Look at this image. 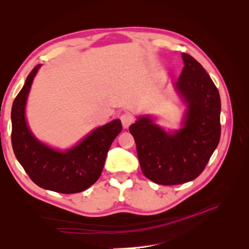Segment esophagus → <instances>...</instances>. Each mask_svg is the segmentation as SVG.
Wrapping results in <instances>:
<instances>
[{
  "label": "esophagus",
  "instance_id": "34e87169",
  "mask_svg": "<svg viewBox=\"0 0 249 249\" xmlns=\"http://www.w3.org/2000/svg\"><path fill=\"white\" fill-rule=\"evenodd\" d=\"M120 120H122L123 126L124 127V129H126V127H129V125L133 123L134 118L130 114V113H124V114L120 115Z\"/></svg>",
  "mask_w": 249,
  "mask_h": 249
}]
</instances>
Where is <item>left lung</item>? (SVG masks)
I'll return each instance as SVG.
<instances>
[{"mask_svg": "<svg viewBox=\"0 0 249 249\" xmlns=\"http://www.w3.org/2000/svg\"><path fill=\"white\" fill-rule=\"evenodd\" d=\"M182 58L183 71L175 83L187 104L182 129L167 133L150 116L139 117L129 127L143 175L166 186L196 178L216 149L221 133L219 91L200 63L186 53Z\"/></svg>", "mask_w": 249, "mask_h": 249, "instance_id": "left-lung-1", "label": "left lung"}]
</instances>
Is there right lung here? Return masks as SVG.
<instances>
[{"label":"right lung","mask_w":249,"mask_h":249,"mask_svg":"<svg viewBox=\"0 0 249 249\" xmlns=\"http://www.w3.org/2000/svg\"><path fill=\"white\" fill-rule=\"evenodd\" d=\"M36 65L12 105L11 142L14 155L33 182L43 189L71 194L93 185L104 168L113 140L122 132L119 119L97 127L78 145L65 152L52 148L35 138L26 122L25 110Z\"/></svg>","instance_id":"add662e5"}]
</instances>
